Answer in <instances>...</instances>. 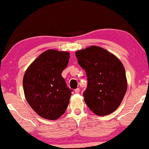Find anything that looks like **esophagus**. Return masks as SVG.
I'll use <instances>...</instances> for the list:
<instances>
[{"instance_id":"esophagus-1","label":"esophagus","mask_w":149,"mask_h":149,"mask_svg":"<svg viewBox=\"0 0 149 149\" xmlns=\"http://www.w3.org/2000/svg\"><path fill=\"white\" fill-rule=\"evenodd\" d=\"M75 92L76 93V94H78V93L80 92V89L79 88H77L75 89Z\"/></svg>"}]
</instances>
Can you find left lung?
Here are the masks:
<instances>
[{
    "mask_svg": "<svg viewBox=\"0 0 149 149\" xmlns=\"http://www.w3.org/2000/svg\"><path fill=\"white\" fill-rule=\"evenodd\" d=\"M76 56L87 75V87L83 96L87 106L99 116L113 112L127 90L126 71L121 61L96 46L76 51Z\"/></svg>",
    "mask_w": 149,
    "mask_h": 149,
    "instance_id": "1",
    "label": "left lung"
}]
</instances>
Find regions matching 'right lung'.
Segmentation results:
<instances>
[{"instance_id":"1","label":"right lung","mask_w":149,"mask_h":149,"mask_svg":"<svg viewBox=\"0 0 149 149\" xmlns=\"http://www.w3.org/2000/svg\"><path fill=\"white\" fill-rule=\"evenodd\" d=\"M69 59L67 52L48 50L30 64L23 76L26 101L44 119H57L67 110L72 89L61 73Z\"/></svg>"}]
</instances>
